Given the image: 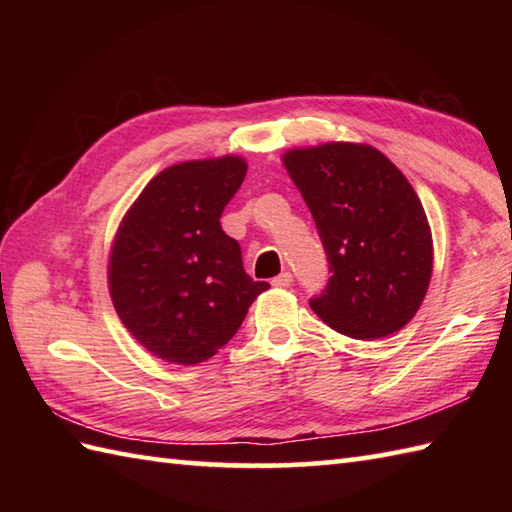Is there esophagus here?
Listing matches in <instances>:
<instances>
[{"instance_id":"esophagus-1","label":"esophagus","mask_w":512,"mask_h":512,"mask_svg":"<svg viewBox=\"0 0 512 512\" xmlns=\"http://www.w3.org/2000/svg\"><path fill=\"white\" fill-rule=\"evenodd\" d=\"M290 284H292V275L288 273V270H284V273L277 275V277L273 279V286H275V288H288Z\"/></svg>"}]
</instances>
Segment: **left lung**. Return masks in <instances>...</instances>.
Returning <instances> with one entry per match:
<instances>
[{"label": "left lung", "mask_w": 512, "mask_h": 512, "mask_svg": "<svg viewBox=\"0 0 512 512\" xmlns=\"http://www.w3.org/2000/svg\"><path fill=\"white\" fill-rule=\"evenodd\" d=\"M330 262L310 308L352 339L407 325L427 295L433 248L416 191L378 149L328 143L284 156Z\"/></svg>", "instance_id": "8db88e82"}]
</instances>
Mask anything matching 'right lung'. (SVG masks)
Here are the masks:
<instances>
[{
	"label": "right lung",
	"mask_w": 512,
	"mask_h": 512,
	"mask_svg": "<svg viewBox=\"0 0 512 512\" xmlns=\"http://www.w3.org/2000/svg\"><path fill=\"white\" fill-rule=\"evenodd\" d=\"M246 176L235 156L180 162L151 180L118 228L110 292L136 341L162 361L195 365L233 339L270 288L244 270L220 217Z\"/></svg>",
	"instance_id": "right-lung-1"
}]
</instances>
